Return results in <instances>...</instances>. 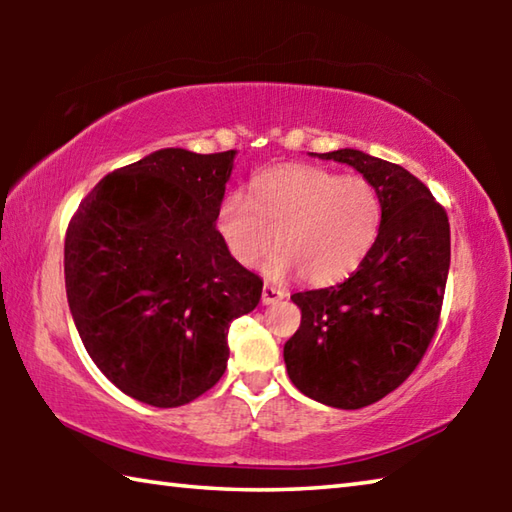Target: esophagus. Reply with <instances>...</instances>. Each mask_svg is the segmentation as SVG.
<instances>
[{
    "mask_svg": "<svg viewBox=\"0 0 512 512\" xmlns=\"http://www.w3.org/2000/svg\"><path fill=\"white\" fill-rule=\"evenodd\" d=\"M282 298H287V291L275 289V287H271V284H264V289H262L264 305H275V302H280Z\"/></svg>",
    "mask_w": 512,
    "mask_h": 512,
    "instance_id": "34e87169",
    "label": "esophagus"
}]
</instances>
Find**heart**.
<instances>
[{
	"mask_svg": "<svg viewBox=\"0 0 512 512\" xmlns=\"http://www.w3.org/2000/svg\"><path fill=\"white\" fill-rule=\"evenodd\" d=\"M381 198L361 176L320 167H277L253 180V196L232 194L219 210L223 244L241 266L266 264V275L298 271L314 287L341 282L375 244Z\"/></svg>",
	"mask_w": 512,
	"mask_h": 512,
	"instance_id": "heart-1",
	"label": "heart"
}]
</instances>
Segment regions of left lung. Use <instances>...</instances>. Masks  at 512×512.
<instances>
[{
  "mask_svg": "<svg viewBox=\"0 0 512 512\" xmlns=\"http://www.w3.org/2000/svg\"><path fill=\"white\" fill-rule=\"evenodd\" d=\"M318 158L350 164L375 185L381 225L348 280L293 293L302 318L284 363L300 393L350 411L395 391L427 352L449 273V221L400 164L357 149Z\"/></svg>",
  "mask_w": 512,
  "mask_h": 512,
  "instance_id": "1",
  "label": "left lung"
}]
</instances>
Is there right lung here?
<instances>
[{"label": "right lung", "instance_id": "right-lung-1", "mask_svg": "<svg viewBox=\"0 0 512 512\" xmlns=\"http://www.w3.org/2000/svg\"><path fill=\"white\" fill-rule=\"evenodd\" d=\"M237 151L160 149L108 173L65 239V289L97 368L137 402L173 409L223 377L228 329L262 298L216 230Z\"/></svg>", "mask_w": 512, "mask_h": 512}]
</instances>
